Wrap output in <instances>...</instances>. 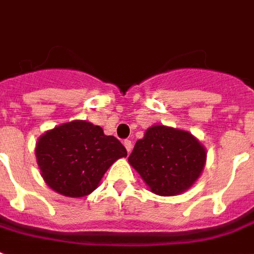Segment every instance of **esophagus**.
<instances>
[{"label":"esophagus","mask_w":254,"mask_h":254,"mask_svg":"<svg viewBox=\"0 0 254 254\" xmlns=\"http://www.w3.org/2000/svg\"><path fill=\"white\" fill-rule=\"evenodd\" d=\"M124 145H125V148H127V153L130 152L131 148H133V144H131L130 140H125V141H124Z\"/></svg>","instance_id":"obj_1"}]
</instances>
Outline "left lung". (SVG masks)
Segmentation results:
<instances>
[{
	"label": "left lung",
	"instance_id": "1",
	"mask_svg": "<svg viewBox=\"0 0 254 254\" xmlns=\"http://www.w3.org/2000/svg\"><path fill=\"white\" fill-rule=\"evenodd\" d=\"M205 158L204 146L190 133L156 125L135 142L127 160L153 193L176 196L198 179Z\"/></svg>",
	"mask_w": 254,
	"mask_h": 254
}]
</instances>
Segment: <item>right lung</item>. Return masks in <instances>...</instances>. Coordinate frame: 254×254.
<instances>
[{
  "label": "right lung",
  "instance_id": "add662e5",
  "mask_svg": "<svg viewBox=\"0 0 254 254\" xmlns=\"http://www.w3.org/2000/svg\"><path fill=\"white\" fill-rule=\"evenodd\" d=\"M127 154L116 137L86 121H71L46 131L36 148L46 184L67 197L92 193L109 166Z\"/></svg>",
  "mask_w": 254,
  "mask_h": 254
}]
</instances>
